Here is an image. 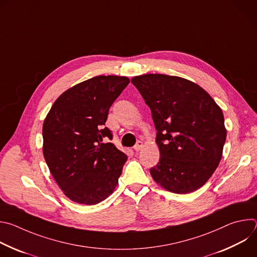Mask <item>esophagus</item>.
Returning <instances> with one entry per match:
<instances>
[{
    "label": "esophagus",
    "mask_w": 257,
    "mask_h": 257,
    "mask_svg": "<svg viewBox=\"0 0 257 257\" xmlns=\"http://www.w3.org/2000/svg\"><path fill=\"white\" fill-rule=\"evenodd\" d=\"M142 148H143V143H142V141H137V142H136V144L134 145V151H135V152H139Z\"/></svg>",
    "instance_id": "34e87169"
}]
</instances>
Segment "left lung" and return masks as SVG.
<instances>
[{
    "mask_svg": "<svg viewBox=\"0 0 257 257\" xmlns=\"http://www.w3.org/2000/svg\"><path fill=\"white\" fill-rule=\"evenodd\" d=\"M152 111L160 162L151 169L164 189L178 194L202 187L222 160L227 137L222 108L198 84L178 76L131 79Z\"/></svg>",
    "mask_w": 257,
    "mask_h": 257,
    "instance_id": "8db88e82",
    "label": "left lung"
}]
</instances>
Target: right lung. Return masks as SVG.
<instances>
[{"mask_svg":"<svg viewBox=\"0 0 257 257\" xmlns=\"http://www.w3.org/2000/svg\"><path fill=\"white\" fill-rule=\"evenodd\" d=\"M130 82L125 76H95L64 91L43 126V153L63 193L92 205L115 190L127 156L104 127L108 109Z\"/></svg>","mask_w":257,"mask_h":257,"instance_id":"right-lung-1","label":"right lung"}]
</instances>
